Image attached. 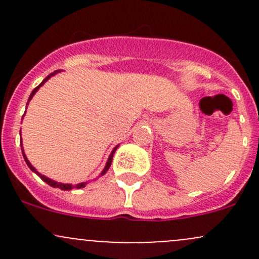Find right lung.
I'll return each instance as SVG.
<instances>
[{"label": "right lung", "instance_id": "1", "mask_svg": "<svg viewBox=\"0 0 259 259\" xmlns=\"http://www.w3.org/2000/svg\"><path fill=\"white\" fill-rule=\"evenodd\" d=\"M55 74H56V72H54V74H50L49 76L46 77V79L44 80L42 82H41L40 85L37 86V88H35V89H33V91H32V93H31V95H30V98H28V101H30L31 99H32V96L35 95V94H36V91H37L38 89H40V86H42L44 83H45L46 81H48V80L50 79V77H51L52 75H55ZM116 149H117V146H115V148H114V150L111 151L110 156H109V159H108V163H106V165H105V168H104V170H103V173H101V176H104V174H105L106 171L109 170V168H110V165H111V161H113V155H114V153H115V150H116ZM22 155H23V159H25L26 164H27V165H28V168H30L31 170H32V171H35V173L37 174V176L40 177V178L42 179L44 182H45V183H48V184H49V185H51V187H54V188H60V189H62V190H71L72 188H77V189H80V188H83V187H85V185H86V183H79V184H76V185H75V187H74V185H71V184H61V183H57V182H55V180H51V179L46 178L45 176H41L40 173H37V170H36V169L33 168L32 165H31V164H30V161L27 160V158H26V155H25V154H23V150H22Z\"/></svg>", "mask_w": 259, "mask_h": 259}]
</instances>
